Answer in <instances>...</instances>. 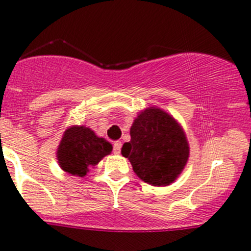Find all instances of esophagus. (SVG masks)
<instances>
[{
  "instance_id": "obj_1",
  "label": "esophagus",
  "mask_w": 251,
  "mask_h": 251,
  "mask_svg": "<svg viewBox=\"0 0 251 251\" xmlns=\"http://www.w3.org/2000/svg\"><path fill=\"white\" fill-rule=\"evenodd\" d=\"M121 148L122 142H115L114 145H113V152H114V154H119V153H121Z\"/></svg>"
}]
</instances>
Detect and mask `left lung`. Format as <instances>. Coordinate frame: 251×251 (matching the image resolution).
<instances>
[{
	"instance_id": "left-lung-1",
	"label": "left lung",
	"mask_w": 251,
	"mask_h": 251,
	"mask_svg": "<svg viewBox=\"0 0 251 251\" xmlns=\"http://www.w3.org/2000/svg\"><path fill=\"white\" fill-rule=\"evenodd\" d=\"M137 176L153 186L172 183L187 163L190 147L182 127L165 110L150 106L130 127V141L122 147Z\"/></svg>"
}]
</instances>
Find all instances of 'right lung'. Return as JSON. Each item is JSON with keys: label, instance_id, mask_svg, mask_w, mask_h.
<instances>
[{"label": "right lung", "instance_id": "right-lung-1", "mask_svg": "<svg viewBox=\"0 0 251 251\" xmlns=\"http://www.w3.org/2000/svg\"><path fill=\"white\" fill-rule=\"evenodd\" d=\"M112 150L109 142L97 136L90 128L73 126L64 132L56 157L61 170L73 176L84 177Z\"/></svg>", "mask_w": 251, "mask_h": 251}]
</instances>
